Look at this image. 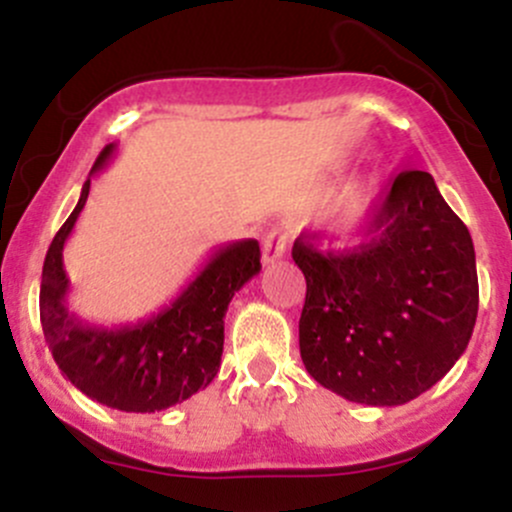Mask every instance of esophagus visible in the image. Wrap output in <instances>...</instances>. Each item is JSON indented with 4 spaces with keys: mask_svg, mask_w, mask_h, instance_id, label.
Segmentation results:
<instances>
[{
    "mask_svg": "<svg viewBox=\"0 0 512 512\" xmlns=\"http://www.w3.org/2000/svg\"><path fill=\"white\" fill-rule=\"evenodd\" d=\"M287 250V235L282 230H272L270 235L262 242V262L265 265H272V262L282 260Z\"/></svg>",
    "mask_w": 512,
    "mask_h": 512,
    "instance_id": "1",
    "label": "esophagus"
}]
</instances>
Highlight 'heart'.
<instances>
[{"label":"heart","mask_w":512,"mask_h":512,"mask_svg":"<svg viewBox=\"0 0 512 512\" xmlns=\"http://www.w3.org/2000/svg\"><path fill=\"white\" fill-rule=\"evenodd\" d=\"M376 203V193L371 188H356L352 195L344 203V213H342V225L347 230H356L369 220L371 210H374Z\"/></svg>","instance_id":"b5f03b06"}]
</instances>
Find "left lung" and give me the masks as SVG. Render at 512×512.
<instances>
[{"label": "left lung", "instance_id": "obj_1", "mask_svg": "<svg viewBox=\"0 0 512 512\" xmlns=\"http://www.w3.org/2000/svg\"><path fill=\"white\" fill-rule=\"evenodd\" d=\"M369 235L344 252L294 242L307 280L299 354L317 384L347 401L401 406L441 381L471 342L476 250L426 170L396 175Z\"/></svg>", "mask_w": 512, "mask_h": 512}]
</instances>
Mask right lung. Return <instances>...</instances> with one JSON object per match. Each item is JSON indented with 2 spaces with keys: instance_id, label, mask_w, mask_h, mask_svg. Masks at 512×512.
Here are the masks:
<instances>
[{
  "instance_id": "add662e5",
  "label": "right lung",
  "mask_w": 512,
  "mask_h": 512,
  "mask_svg": "<svg viewBox=\"0 0 512 512\" xmlns=\"http://www.w3.org/2000/svg\"><path fill=\"white\" fill-rule=\"evenodd\" d=\"M113 151L116 146L108 143L91 175L108 163ZM91 175L74 213L46 252L39 292L41 329L54 361L81 394L118 411L153 414L190 399L215 379L223 356L227 304L262 270L260 245L257 240L220 245L195 280L148 319L91 327L66 304L69 277L64 272V245L89 198Z\"/></svg>"
}]
</instances>
